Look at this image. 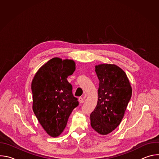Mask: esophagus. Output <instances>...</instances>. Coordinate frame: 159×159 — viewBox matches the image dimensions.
<instances>
[{"label": "esophagus", "mask_w": 159, "mask_h": 159, "mask_svg": "<svg viewBox=\"0 0 159 159\" xmlns=\"http://www.w3.org/2000/svg\"><path fill=\"white\" fill-rule=\"evenodd\" d=\"M79 102L80 104H82L84 102V99L82 98H79Z\"/></svg>", "instance_id": "obj_1"}]
</instances>
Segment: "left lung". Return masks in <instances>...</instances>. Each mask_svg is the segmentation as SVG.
<instances>
[{"label":"left lung","mask_w":159,"mask_h":159,"mask_svg":"<svg viewBox=\"0 0 159 159\" xmlns=\"http://www.w3.org/2000/svg\"><path fill=\"white\" fill-rule=\"evenodd\" d=\"M95 71L99 85L97 106L90 115V125L99 134L106 135L121 122L132 89L126 73L115 64L96 65Z\"/></svg>","instance_id":"1"}]
</instances>
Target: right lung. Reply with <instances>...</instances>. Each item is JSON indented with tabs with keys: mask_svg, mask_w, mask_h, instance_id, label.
<instances>
[{
	"mask_svg": "<svg viewBox=\"0 0 159 159\" xmlns=\"http://www.w3.org/2000/svg\"><path fill=\"white\" fill-rule=\"evenodd\" d=\"M75 70L73 60L55 57L39 68L32 80L33 112L52 137L61 134L72 111L79 105L66 80Z\"/></svg>",
	"mask_w": 159,
	"mask_h": 159,
	"instance_id": "1",
	"label": "right lung"
}]
</instances>
